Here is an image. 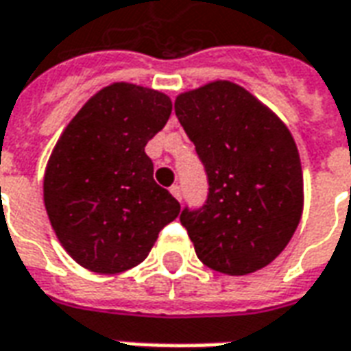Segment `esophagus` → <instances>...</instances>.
Instances as JSON below:
<instances>
[{
	"mask_svg": "<svg viewBox=\"0 0 351 351\" xmlns=\"http://www.w3.org/2000/svg\"><path fill=\"white\" fill-rule=\"evenodd\" d=\"M171 193H173V197H176L178 201L182 199V191H180V186H178V184H173V186H171Z\"/></svg>",
	"mask_w": 351,
	"mask_h": 351,
	"instance_id": "34e87169",
	"label": "esophagus"
}]
</instances>
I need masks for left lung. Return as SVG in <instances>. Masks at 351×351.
<instances>
[{"label":"left lung","instance_id":"left-lung-1","mask_svg":"<svg viewBox=\"0 0 351 351\" xmlns=\"http://www.w3.org/2000/svg\"><path fill=\"white\" fill-rule=\"evenodd\" d=\"M175 112L208 178L205 205L180 214L197 258L231 276L263 269L301 221L302 169L291 133L229 80L180 93Z\"/></svg>","mask_w":351,"mask_h":351}]
</instances>
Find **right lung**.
<instances>
[{
	"label": "right lung",
	"instance_id": "right-lung-1",
	"mask_svg": "<svg viewBox=\"0 0 351 351\" xmlns=\"http://www.w3.org/2000/svg\"><path fill=\"white\" fill-rule=\"evenodd\" d=\"M171 110L165 93L114 82L58 138L45 171V208L65 252L88 271L116 274L143 263L180 213L145 152Z\"/></svg>",
	"mask_w": 351,
	"mask_h": 351
}]
</instances>
